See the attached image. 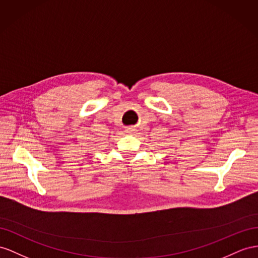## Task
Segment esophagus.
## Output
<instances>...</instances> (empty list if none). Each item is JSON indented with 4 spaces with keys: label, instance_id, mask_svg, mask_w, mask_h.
<instances>
[{
    "label": "esophagus",
    "instance_id": "34e87169",
    "mask_svg": "<svg viewBox=\"0 0 258 258\" xmlns=\"http://www.w3.org/2000/svg\"><path fill=\"white\" fill-rule=\"evenodd\" d=\"M126 132H127V133L128 134H132V133H134V132H135V128H126Z\"/></svg>",
    "mask_w": 258,
    "mask_h": 258
}]
</instances>
